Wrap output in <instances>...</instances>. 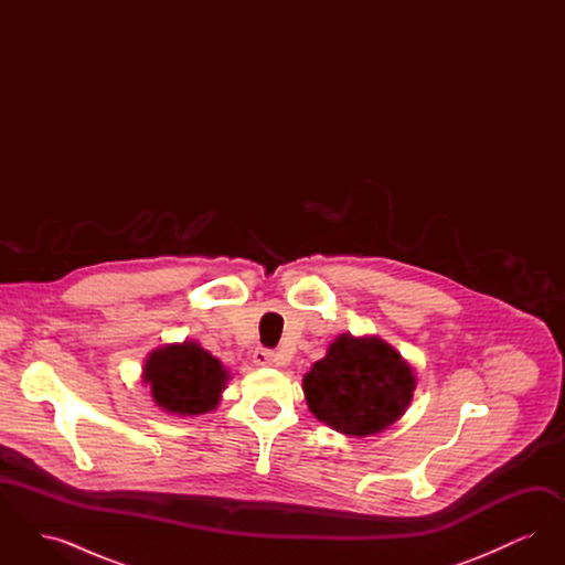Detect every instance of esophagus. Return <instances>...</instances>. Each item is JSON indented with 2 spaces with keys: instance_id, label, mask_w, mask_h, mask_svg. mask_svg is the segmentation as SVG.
Returning a JSON list of instances; mask_svg holds the SVG:
<instances>
[{
  "instance_id": "esophagus-1",
  "label": "esophagus",
  "mask_w": 565,
  "mask_h": 565,
  "mask_svg": "<svg viewBox=\"0 0 565 565\" xmlns=\"http://www.w3.org/2000/svg\"><path fill=\"white\" fill-rule=\"evenodd\" d=\"M252 358H254L256 366H270L275 362V353L269 350H256Z\"/></svg>"
}]
</instances>
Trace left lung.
<instances>
[{"instance_id":"obj_1","label":"left lung","mask_w":565,"mask_h":565,"mask_svg":"<svg viewBox=\"0 0 565 565\" xmlns=\"http://www.w3.org/2000/svg\"><path fill=\"white\" fill-rule=\"evenodd\" d=\"M417 376L379 337L339 334L302 376L309 411L345 436H373L398 422L413 401Z\"/></svg>"}]
</instances>
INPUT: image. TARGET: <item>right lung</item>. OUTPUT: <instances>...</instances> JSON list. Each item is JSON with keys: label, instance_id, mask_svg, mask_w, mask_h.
Listing matches in <instances>:
<instances>
[{"label": "right lung", "instance_id": "1", "mask_svg": "<svg viewBox=\"0 0 565 565\" xmlns=\"http://www.w3.org/2000/svg\"><path fill=\"white\" fill-rule=\"evenodd\" d=\"M231 379L228 369L196 341L167 343L150 351L141 381L159 408L178 417H196L217 408Z\"/></svg>", "mask_w": 565, "mask_h": 565}]
</instances>
